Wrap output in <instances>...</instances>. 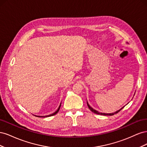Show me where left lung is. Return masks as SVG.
Masks as SVG:
<instances>
[{
	"instance_id": "left-lung-1",
	"label": "left lung",
	"mask_w": 147,
	"mask_h": 147,
	"mask_svg": "<svg viewBox=\"0 0 147 147\" xmlns=\"http://www.w3.org/2000/svg\"><path fill=\"white\" fill-rule=\"evenodd\" d=\"M87 105H88V108L90 109V110L91 111V112H92L93 113H96V114H98V115H109V116H111V115H113L114 114H116V113H117L118 112H119L120 110H121L123 107H122L121 109H119V110H117V112H114V113H101V112H98V111H97V110H94V109H92L91 107L89 105V104L88 103V101H87Z\"/></svg>"
}]
</instances>
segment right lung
Wrapping results in <instances>:
<instances>
[{
	"label": "right lung",
	"mask_w": 147,
	"mask_h": 147,
	"mask_svg": "<svg viewBox=\"0 0 147 147\" xmlns=\"http://www.w3.org/2000/svg\"><path fill=\"white\" fill-rule=\"evenodd\" d=\"M61 103L60 105L59 106L58 109H57V110L56 111V112H54V113H52V114H51V115H46V116H37V115H35V116H36V117H51V116H53V115H56V114L57 112H59V109H60V107H61Z\"/></svg>",
	"instance_id": "1"
}]
</instances>
